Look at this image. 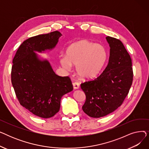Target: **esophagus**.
Here are the masks:
<instances>
[{
  "label": "esophagus",
  "mask_w": 149,
  "mask_h": 149,
  "mask_svg": "<svg viewBox=\"0 0 149 149\" xmlns=\"http://www.w3.org/2000/svg\"><path fill=\"white\" fill-rule=\"evenodd\" d=\"M73 87L74 89H78L80 88V84L78 82H75L73 83Z\"/></svg>",
  "instance_id": "obj_1"
}]
</instances>
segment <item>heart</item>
Listing matches in <instances>:
<instances>
[{"instance_id": "heart-1", "label": "heart", "mask_w": 149, "mask_h": 149, "mask_svg": "<svg viewBox=\"0 0 149 149\" xmlns=\"http://www.w3.org/2000/svg\"><path fill=\"white\" fill-rule=\"evenodd\" d=\"M107 57L105 47L88 40H81L70 45L66 56H60L59 61L66 70L76 66L77 75L83 79L95 77L102 69Z\"/></svg>"}]
</instances>
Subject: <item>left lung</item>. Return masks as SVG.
<instances>
[{
	"label": "left lung",
	"instance_id": "left-lung-1",
	"mask_svg": "<svg viewBox=\"0 0 149 149\" xmlns=\"http://www.w3.org/2000/svg\"><path fill=\"white\" fill-rule=\"evenodd\" d=\"M106 38L110 46L107 66L97 79L81 84L86 95L82 109L92 118L104 116L118 108L133 81L132 60L124 45L115 38Z\"/></svg>",
	"mask_w": 149,
	"mask_h": 149
}]
</instances>
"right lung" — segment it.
<instances>
[{
  "label": "right lung",
  "instance_id": "1",
  "mask_svg": "<svg viewBox=\"0 0 149 149\" xmlns=\"http://www.w3.org/2000/svg\"><path fill=\"white\" fill-rule=\"evenodd\" d=\"M61 36L56 31L29 38L20 45L13 60L11 82L20 104L43 118L56 115L61 97L73 90L69 77L56 74L49 61L36 53L53 49Z\"/></svg>",
  "mask_w": 149,
  "mask_h": 149
}]
</instances>
